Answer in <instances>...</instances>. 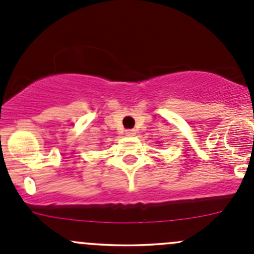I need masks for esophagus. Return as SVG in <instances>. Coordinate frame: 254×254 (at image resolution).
<instances>
[{
  "label": "esophagus",
  "mask_w": 254,
  "mask_h": 254,
  "mask_svg": "<svg viewBox=\"0 0 254 254\" xmlns=\"http://www.w3.org/2000/svg\"><path fill=\"white\" fill-rule=\"evenodd\" d=\"M125 135H127V136H135V135H136V130L134 129L127 130V131H125Z\"/></svg>",
  "instance_id": "esophagus-1"
}]
</instances>
